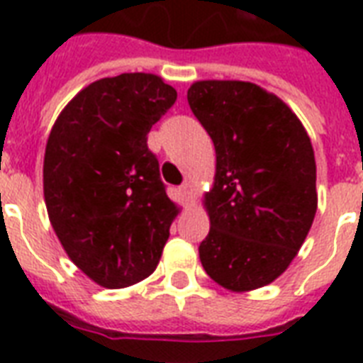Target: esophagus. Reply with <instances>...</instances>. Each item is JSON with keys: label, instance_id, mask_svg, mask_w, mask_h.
I'll use <instances>...</instances> for the list:
<instances>
[{"label": "esophagus", "instance_id": "34e87169", "mask_svg": "<svg viewBox=\"0 0 363 363\" xmlns=\"http://www.w3.org/2000/svg\"><path fill=\"white\" fill-rule=\"evenodd\" d=\"M181 192L184 194L188 201H190V199H192V194H194L192 181H184V182H182V184H181Z\"/></svg>", "mask_w": 363, "mask_h": 363}]
</instances>
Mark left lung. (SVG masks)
<instances>
[{
    "instance_id": "1",
    "label": "left lung",
    "mask_w": 363,
    "mask_h": 363,
    "mask_svg": "<svg viewBox=\"0 0 363 363\" xmlns=\"http://www.w3.org/2000/svg\"><path fill=\"white\" fill-rule=\"evenodd\" d=\"M188 105L216 150L201 265L232 292L265 286L286 271L315 218L309 135L282 99L252 82H194Z\"/></svg>"
}]
</instances>
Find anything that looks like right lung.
<instances>
[{
	"label": "right lung",
	"instance_id": "1",
	"mask_svg": "<svg viewBox=\"0 0 363 363\" xmlns=\"http://www.w3.org/2000/svg\"><path fill=\"white\" fill-rule=\"evenodd\" d=\"M175 101V88L150 73L99 79L71 99L48 135V218L71 262L105 288L147 279L169 238L179 209L147 135Z\"/></svg>",
	"mask_w": 363,
	"mask_h": 363
}]
</instances>
